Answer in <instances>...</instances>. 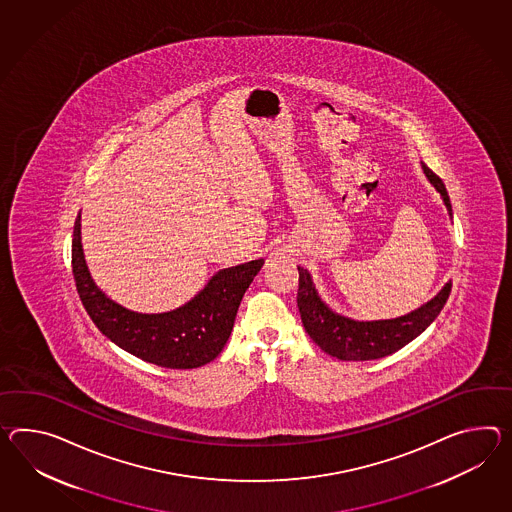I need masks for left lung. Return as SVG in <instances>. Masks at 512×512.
Returning <instances> with one entry per match:
<instances>
[{"label": "left lung", "mask_w": 512, "mask_h": 512, "mask_svg": "<svg viewBox=\"0 0 512 512\" xmlns=\"http://www.w3.org/2000/svg\"><path fill=\"white\" fill-rule=\"evenodd\" d=\"M422 170L427 181L435 187L444 201L449 218H453L448 190L444 187L442 179L433 174L424 163ZM298 272V307L303 327L307 335L314 340V344H318L327 355L337 357L340 361H374L396 353L414 338L420 337L425 329L435 322L451 292V281H448L435 298L403 316L388 320H355L333 311L322 300L309 270L298 266Z\"/></svg>", "instance_id": "8db88e82"}]
</instances>
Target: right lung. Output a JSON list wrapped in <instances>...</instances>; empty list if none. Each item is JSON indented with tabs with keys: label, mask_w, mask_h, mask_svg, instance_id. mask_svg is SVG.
<instances>
[{
	"label": "right lung",
	"mask_w": 512,
	"mask_h": 512,
	"mask_svg": "<svg viewBox=\"0 0 512 512\" xmlns=\"http://www.w3.org/2000/svg\"><path fill=\"white\" fill-rule=\"evenodd\" d=\"M262 264L264 259H255L218 270L194 298L172 311H131L92 279L81 242V211L75 218L72 268L88 316L118 348L163 368H198L220 355L233 331L238 305Z\"/></svg>",
	"instance_id": "add662e5"
}]
</instances>
